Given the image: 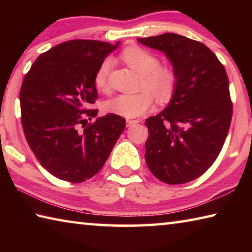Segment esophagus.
Returning a JSON list of instances; mask_svg holds the SVG:
<instances>
[{"instance_id": "34e87169", "label": "esophagus", "mask_w": 252, "mask_h": 252, "mask_svg": "<svg viewBox=\"0 0 252 252\" xmlns=\"http://www.w3.org/2000/svg\"><path fill=\"white\" fill-rule=\"evenodd\" d=\"M139 122H140L139 120H126V126H133V125H135V123H139Z\"/></svg>"}]
</instances>
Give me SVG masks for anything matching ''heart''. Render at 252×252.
I'll return each instance as SVG.
<instances>
[{
    "mask_svg": "<svg viewBox=\"0 0 252 252\" xmlns=\"http://www.w3.org/2000/svg\"><path fill=\"white\" fill-rule=\"evenodd\" d=\"M122 59L132 69L141 74L140 92L121 93L105 101L106 112L125 118L140 117L153 105V96L160 103H167L177 90L178 74L171 65L160 64V59L155 53L138 45H130L122 51ZM112 60L104 59L94 75L95 87L101 91L109 88V75Z\"/></svg>",
    "mask_w": 252,
    "mask_h": 252,
    "instance_id": "heart-1",
    "label": "heart"
}]
</instances>
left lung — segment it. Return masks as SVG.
Instances as JSON below:
<instances>
[{
	"instance_id": "obj_1",
	"label": "left lung",
	"mask_w": 252,
	"mask_h": 252,
	"mask_svg": "<svg viewBox=\"0 0 252 252\" xmlns=\"http://www.w3.org/2000/svg\"><path fill=\"white\" fill-rule=\"evenodd\" d=\"M138 41L164 52L178 74L167 109L146 120V162L162 182H190L211 167L228 135L232 101L227 72L201 42L176 33Z\"/></svg>"
}]
</instances>
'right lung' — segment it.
<instances>
[{"instance_id": "1", "label": "right lung", "mask_w": 252, "mask_h": 252, "mask_svg": "<svg viewBox=\"0 0 252 252\" xmlns=\"http://www.w3.org/2000/svg\"><path fill=\"white\" fill-rule=\"evenodd\" d=\"M120 42H63L37 57L20 90L25 139L42 167L61 180L80 183L100 171L126 120L109 113L96 117L94 75Z\"/></svg>"}]
</instances>
